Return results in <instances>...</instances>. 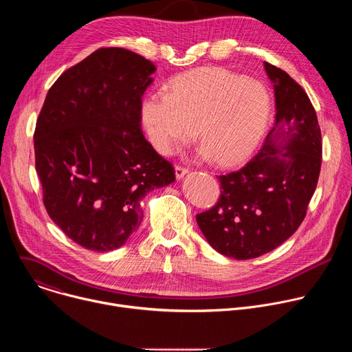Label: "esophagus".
Returning <instances> with one entry per match:
<instances>
[{
	"label": "esophagus",
	"mask_w": 352,
	"mask_h": 352,
	"mask_svg": "<svg viewBox=\"0 0 352 352\" xmlns=\"http://www.w3.org/2000/svg\"><path fill=\"white\" fill-rule=\"evenodd\" d=\"M186 173H188V167H184V166H181V164L175 166V177H177L178 179L182 178Z\"/></svg>",
	"instance_id": "1"
}]
</instances>
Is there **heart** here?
<instances>
[{
    "mask_svg": "<svg viewBox=\"0 0 352 352\" xmlns=\"http://www.w3.org/2000/svg\"><path fill=\"white\" fill-rule=\"evenodd\" d=\"M142 117L159 152L171 155L199 128L204 155L234 164L254 152L269 117L265 87L221 69H199L174 82L171 91L148 94Z\"/></svg>",
    "mask_w": 352,
    "mask_h": 352,
    "instance_id": "1",
    "label": "heart"
}]
</instances>
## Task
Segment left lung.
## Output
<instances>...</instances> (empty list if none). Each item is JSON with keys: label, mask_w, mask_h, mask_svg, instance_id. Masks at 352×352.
Wrapping results in <instances>:
<instances>
[{"label": "left lung", "mask_w": 352, "mask_h": 352, "mask_svg": "<svg viewBox=\"0 0 352 352\" xmlns=\"http://www.w3.org/2000/svg\"><path fill=\"white\" fill-rule=\"evenodd\" d=\"M265 69L274 83V126L252 160L217 177V204L196 214L212 248L236 261L270 252L298 230L322 166V133L308 94L285 71L269 63Z\"/></svg>", "instance_id": "obj_1"}]
</instances>
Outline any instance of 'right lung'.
<instances>
[{"mask_svg": "<svg viewBox=\"0 0 352 352\" xmlns=\"http://www.w3.org/2000/svg\"><path fill=\"white\" fill-rule=\"evenodd\" d=\"M153 63L98 48L50 87L34 129L36 171L52 220L76 243L109 252L140 226V200L175 181L142 133Z\"/></svg>", "mask_w": 352, "mask_h": 352, "instance_id": "1", "label": "right lung"}]
</instances>
